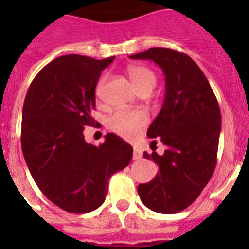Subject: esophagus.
<instances>
[{
  "label": "esophagus",
  "instance_id": "1",
  "mask_svg": "<svg viewBox=\"0 0 249 249\" xmlns=\"http://www.w3.org/2000/svg\"><path fill=\"white\" fill-rule=\"evenodd\" d=\"M142 158V151L140 147H134V152H133V160H140Z\"/></svg>",
  "mask_w": 249,
  "mask_h": 249
}]
</instances>
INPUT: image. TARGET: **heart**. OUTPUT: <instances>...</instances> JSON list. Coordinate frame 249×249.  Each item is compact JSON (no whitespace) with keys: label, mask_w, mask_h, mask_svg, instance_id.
Listing matches in <instances>:
<instances>
[{"label":"heart","mask_w":249,"mask_h":249,"mask_svg":"<svg viewBox=\"0 0 249 249\" xmlns=\"http://www.w3.org/2000/svg\"><path fill=\"white\" fill-rule=\"evenodd\" d=\"M128 75L140 91L143 88L155 85V75L151 70L142 66H133L128 70ZM103 80L98 84L97 94L101 95L103 89ZM147 124V115L142 111H116L109 116L107 125L111 132L125 138H133Z\"/></svg>","instance_id":"b5f03b06"}]
</instances>
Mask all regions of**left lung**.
Masks as SVG:
<instances>
[{
	"label": "left lung",
	"instance_id": "1",
	"mask_svg": "<svg viewBox=\"0 0 249 249\" xmlns=\"http://www.w3.org/2000/svg\"><path fill=\"white\" fill-rule=\"evenodd\" d=\"M129 58L154 60L165 76L163 107L147 136L161 141L166 150L163 155L143 152V158L158 164L159 172L152 181L138 185V195L151 211L181 212L200 195L216 168L218 102L199 66L183 53L151 48Z\"/></svg>",
	"mask_w": 249,
	"mask_h": 249
}]
</instances>
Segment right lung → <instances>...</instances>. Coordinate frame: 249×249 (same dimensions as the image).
Instances as JSON below:
<instances>
[{
	"label": "right lung",
	"instance_id": "obj_1",
	"mask_svg": "<svg viewBox=\"0 0 249 249\" xmlns=\"http://www.w3.org/2000/svg\"><path fill=\"white\" fill-rule=\"evenodd\" d=\"M113 56L97 60L70 54L41 70L25 95L21 150L45 196L71 213L99 208L113 173L128 166L133 147L108 133L99 146L86 143L84 126L94 125L95 86Z\"/></svg>",
	"mask_w": 249,
	"mask_h": 249
}]
</instances>
